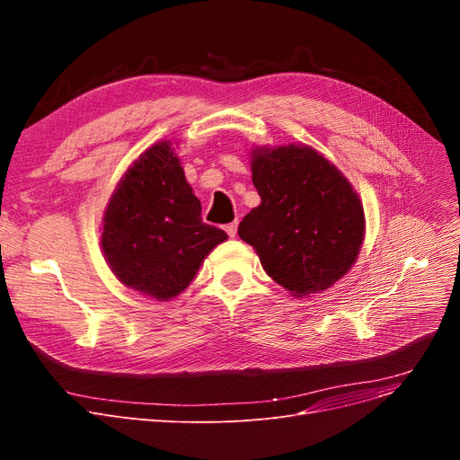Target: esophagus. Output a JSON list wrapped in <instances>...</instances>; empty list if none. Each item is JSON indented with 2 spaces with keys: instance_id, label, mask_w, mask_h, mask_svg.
<instances>
[{
  "instance_id": "1",
  "label": "esophagus",
  "mask_w": 460,
  "mask_h": 460,
  "mask_svg": "<svg viewBox=\"0 0 460 460\" xmlns=\"http://www.w3.org/2000/svg\"><path fill=\"white\" fill-rule=\"evenodd\" d=\"M236 227H238V224H236V222H231V224L224 226V229H226V233H227L229 236H234V234H236Z\"/></svg>"
}]
</instances>
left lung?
<instances>
[{
  "label": "left lung",
  "instance_id": "8db88e82",
  "mask_svg": "<svg viewBox=\"0 0 460 460\" xmlns=\"http://www.w3.org/2000/svg\"><path fill=\"white\" fill-rule=\"evenodd\" d=\"M252 181L261 205L238 226L262 269L295 296L343 278L364 243V207L340 169L311 147L257 149Z\"/></svg>",
  "mask_w": 460,
  "mask_h": 460
}]
</instances>
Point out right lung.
Returning <instances> with one entry per match:
<instances>
[{"instance_id":"1","label":"right lung","mask_w":460,"mask_h":460,"mask_svg":"<svg viewBox=\"0 0 460 460\" xmlns=\"http://www.w3.org/2000/svg\"><path fill=\"white\" fill-rule=\"evenodd\" d=\"M226 238L203 222L201 203L167 141L130 165L104 214L102 250L113 274L156 300L182 293Z\"/></svg>"}]
</instances>
